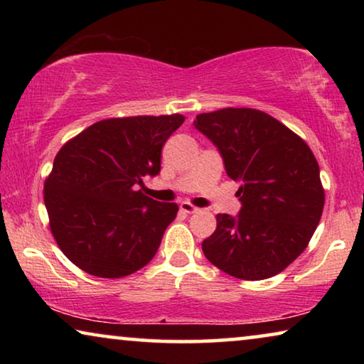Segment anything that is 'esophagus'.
Masks as SVG:
<instances>
[{"instance_id":"esophagus-1","label":"esophagus","mask_w":364,"mask_h":364,"mask_svg":"<svg viewBox=\"0 0 364 364\" xmlns=\"http://www.w3.org/2000/svg\"><path fill=\"white\" fill-rule=\"evenodd\" d=\"M180 210L184 212V213H196V212H199V208L194 207V205H191L189 202H181Z\"/></svg>"}]
</instances>
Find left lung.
I'll list each match as a JSON object with an SVG mask.
<instances>
[{
  "mask_svg": "<svg viewBox=\"0 0 364 364\" xmlns=\"http://www.w3.org/2000/svg\"><path fill=\"white\" fill-rule=\"evenodd\" d=\"M194 128L218 149L241 200L236 217L217 215V230L202 242L207 260L239 279L281 273L305 250L323 213L324 191L311 149L255 109L200 114Z\"/></svg>",
  "mask_w": 364,
  "mask_h": 364,
  "instance_id": "8db88e82",
  "label": "left lung"
}]
</instances>
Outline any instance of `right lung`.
<instances>
[{
	"label": "right lung",
	"instance_id": "add662e5",
	"mask_svg": "<svg viewBox=\"0 0 364 364\" xmlns=\"http://www.w3.org/2000/svg\"><path fill=\"white\" fill-rule=\"evenodd\" d=\"M183 122L180 114L101 120L58 152L45 205L54 239L78 268L123 278L156 255L178 205L138 186L160 173L162 147Z\"/></svg>",
	"mask_w": 364,
	"mask_h": 364
}]
</instances>
